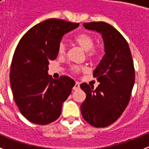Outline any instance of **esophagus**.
Returning <instances> with one entry per match:
<instances>
[{
	"instance_id": "34e87169",
	"label": "esophagus",
	"mask_w": 149,
	"mask_h": 149,
	"mask_svg": "<svg viewBox=\"0 0 149 149\" xmlns=\"http://www.w3.org/2000/svg\"><path fill=\"white\" fill-rule=\"evenodd\" d=\"M79 84L78 83V82H76L74 86H73V90H74V91H77V90H79Z\"/></svg>"
}]
</instances>
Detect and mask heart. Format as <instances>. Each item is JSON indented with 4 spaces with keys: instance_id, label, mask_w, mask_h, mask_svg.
<instances>
[{
    "instance_id": "b5f03b06",
    "label": "heart",
    "mask_w": 149,
    "mask_h": 149,
    "mask_svg": "<svg viewBox=\"0 0 149 149\" xmlns=\"http://www.w3.org/2000/svg\"><path fill=\"white\" fill-rule=\"evenodd\" d=\"M75 42L86 52V56L90 59H96L100 55L101 50L99 47H95V38L92 35L88 33H81L77 36L74 38ZM66 52V43L65 41H62L58 48V53L59 56H64ZM70 70L74 73H79L81 71H85L86 67L72 65L70 67Z\"/></svg>"
}]
</instances>
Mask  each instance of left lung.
Returning <instances> with one entry per match:
<instances>
[{"label": "left lung", "mask_w": 149, "mask_h": 149, "mask_svg": "<svg viewBox=\"0 0 149 149\" xmlns=\"http://www.w3.org/2000/svg\"><path fill=\"white\" fill-rule=\"evenodd\" d=\"M86 29L102 35L105 55L93 71L100 82L96 89L84 83L80 88L86 97L80 106L84 120L96 127L115 122L129 103L134 84V68L127 41L106 22L84 23Z\"/></svg>", "instance_id": "left-lung-1"}]
</instances>
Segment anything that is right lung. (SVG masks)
<instances>
[{
	"label": "right lung",
	"mask_w": 149,
	"mask_h": 149,
	"mask_svg": "<svg viewBox=\"0 0 149 149\" xmlns=\"http://www.w3.org/2000/svg\"><path fill=\"white\" fill-rule=\"evenodd\" d=\"M79 24L47 19L29 29L17 44L10 65V86L20 112L34 124L45 125L57 120L74 86L69 77L54 79L48 70L49 61L58 56L63 36Z\"/></svg>",
	"instance_id": "1"
}]
</instances>
